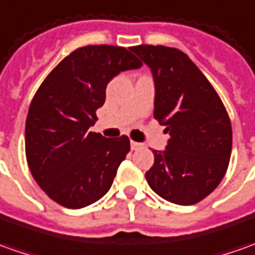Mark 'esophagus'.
Masks as SVG:
<instances>
[{"instance_id": "1", "label": "esophagus", "mask_w": 255, "mask_h": 255, "mask_svg": "<svg viewBox=\"0 0 255 255\" xmlns=\"http://www.w3.org/2000/svg\"><path fill=\"white\" fill-rule=\"evenodd\" d=\"M142 146H143V143H139V142L131 141V149H132V150H138V149H141Z\"/></svg>"}]
</instances>
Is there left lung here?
Here are the masks:
<instances>
[{"instance_id": "1", "label": "left lung", "mask_w": 255, "mask_h": 255, "mask_svg": "<svg viewBox=\"0 0 255 255\" xmlns=\"http://www.w3.org/2000/svg\"><path fill=\"white\" fill-rule=\"evenodd\" d=\"M152 71L153 117L166 126V149L153 150L145 177L163 200L193 205L222 181L232 153V124L214 86L177 48L142 44L131 48Z\"/></svg>"}]
</instances>
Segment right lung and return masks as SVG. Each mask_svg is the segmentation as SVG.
<instances>
[{
  "instance_id": "obj_1",
  "label": "right lung",
  "mask_w": 255,
  "mask_h": 255,
  "mask_svg": "<svg viewBox=\"0 0 255 255\" xmlns=\"http://www.w3.org/2000/svg\"><path fill=\"white\" fill-rule=\"evenodd\" d=\"M141 65L127 48L86 46L65 57L37 89L26 119V159L36 183L57 204L79 209L110 190L129 139L105 138L89 128L107 84Z\"/></svg>"
}]
</instances>
